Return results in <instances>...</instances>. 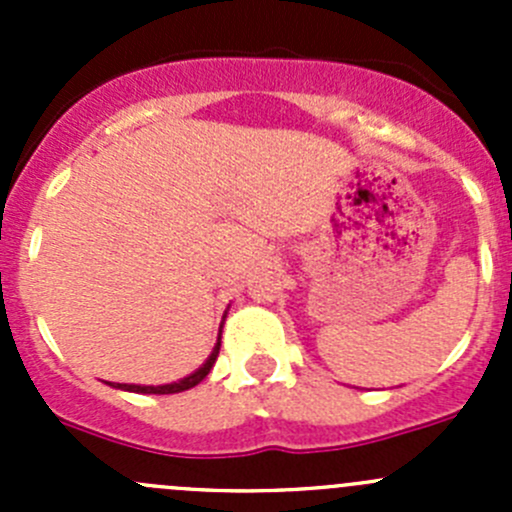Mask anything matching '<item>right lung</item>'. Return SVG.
<instances>
[{
  "instance_id": "right-lung-1",
  "label": "right lung",
  "mask_w": 512,
  "mask_h": 512,
  "mask_svg": "<svg viewBox=\"0 0 512 512\" xmlns=\"http://www.w3.org/2000/svg\"><path fill=\"white\" fill-rule=\"evenodd\" d=\"M225 317H227V312L223 314V322H225ZM220 337H223V324H220L218 342H215L213 352H210L208 359H205V364L200 366L198 371H193V374H190V376H185V379L173 381V384H163V386H141V384H111V386H113V389H121V391H133V394H180V391L193 389V386H198L200 381H203L205 376L210 374V369H213L215 361H218Z\"/></svg>"
}]
</instances>
